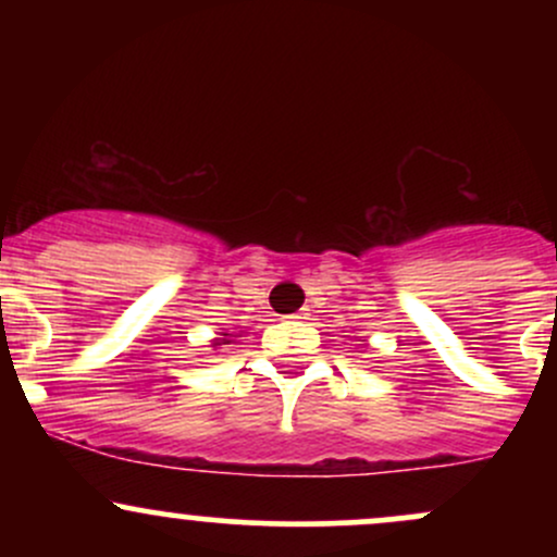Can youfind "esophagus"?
Instances as JSON below:
<instances>
[{
    "label": "esophagus",
    "instance_id": "1",
    "mask_svg": "<svg viewBox=\"0 0 557 557\" xmlns=\"http://www.w3.org/2000/svg\"><path fill=\"white\" fill-rule=\"evenodd\" d=\"M287 319H309V311L300 309V311H296V314H290Z\"/></svg>",
    "mask_w": 557,
    "mask_h": 557
}]
</instances>
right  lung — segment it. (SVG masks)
<instances>
[{
    "instance_id": "right-lung-1",
    "label": "right lung",
    "mask_w": 557,
    "mask_h": 557,
    "mask_svg": "<svg viewBox=\"0 0 557 557\" xmlns=\"http://www.w3.org/2000/svg\"><path fill=\"white\" fill-rule=\"evenodd\" d=\"M212 345H214V348H216V345H230V335H227V332H222V337H216V341H214Z\"/></svg>"
}]
</instances>
